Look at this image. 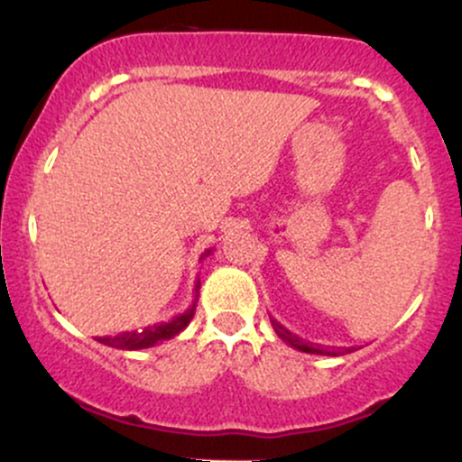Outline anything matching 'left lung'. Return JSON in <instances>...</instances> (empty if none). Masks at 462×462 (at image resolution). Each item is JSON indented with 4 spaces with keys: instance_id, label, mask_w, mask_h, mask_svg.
Masks as SVG:
<instances>
[{
    "instance_id": "8db88e82",
    "label": "left lung",
    "mask_w": 462,
    "mask_h": 462,
    "mask_svg": "<svg viewBox=\"0 0 462 462\" xmlns=\"http://www.w3.org/2000/svg\"><path fill=\"white\" fill-rule=\"evenodd\" d=\"M272 326L275 334H278L280 338H282L284 343H289L291 347L300 349V352H306V354H323V356H341V354H349V352H356V347H343V349H323L319 346H312V343H306L304 338H300L298 334H293L291 330H286L280 321H275L272 317Z\"/></svg>"
}]
</instances>
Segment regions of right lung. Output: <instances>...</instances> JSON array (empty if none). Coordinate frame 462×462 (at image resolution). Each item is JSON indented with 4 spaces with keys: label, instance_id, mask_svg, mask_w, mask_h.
Wrapping results in <instances>:
<instances>
[{
    "label": "right lung",
    "instance_id": "add662e5",
    "mask_svg": "<svg viewBox=\"0 0 462 462\" xmlns=\"http://www.w3.org/2000/svg\"><path fill=\"white\" fill-rule=\"evenodd\" d=\"M210 254H213V249H206L204 254H201L199 261H204V258H208ZM198 295H199V280L198 284H195V300L193 304L189 306L187 310L182 312V315L173 317L171 321L167 323H153V326H147L143 328V330H132V332H121V334H115V337H95V341L104 343V346L108 347H116V349H145V347H153L156 343L161 341H167V338H173L176 334H180L184 330V328L189 326L190 319H193L195 315V306H198Z\"/></svg>",
    "mask_w": 462,
    "mask_h": 462
}]
</instances>
